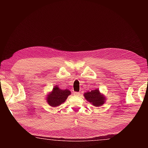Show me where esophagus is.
Segmentation results:
<instances>
[{
  "label": "esophagus",
  "instance_id": "1",
  "mask_svg": "<svg viewBox=\"0 0 148 148\" xmlns=\"http://www.w3.org/2000/svg\"><path fill=\"white\" fill-rule=\"evenodd\" d=\"M74 95H75V96H79V95H80V92H74Z\"/></svg>",
  "mask_w": 148,
  "mask_h": 148
}]
</instances>
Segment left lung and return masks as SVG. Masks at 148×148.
<instances>
[{
    "label": "left lung",
    "mask_w": 148,
    "mask_h": 148,
    "mask_svg": "<svg viewBox=\"0 0 148 148\" xmlns=\"http://www.w3.org/2000/svg\"><path fill=\"white\" fill-rule=\"evenodd\" d=\"M84 95L87 101L97 107L103 105L106 100L104 95H102L98 89L85 92Z\"/></svg>",
    "instance_id": "left-lung-1"
}]
</instances>
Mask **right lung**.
I'll list each match as a JSON object with an SVG mask.
<instances>
[{
	"label": "right lung",
	"mask_w": 148,
	"mask_h": 148,
	"mask_svg": "<svg viewBox=\"0 0 148 148\" xmlns=\"http://www.w3.org/2000/svg\"><path fill=\"white\" fill-rule=\"evenodd\" d=\"M71 94L69 89H61L57 86L53 87L51 92L47 95L46 101L49 106L52 107L59 106L66 101L67 97Z\"/></svg>",
	"instance_id": "obj_1"
}]
</instances>
